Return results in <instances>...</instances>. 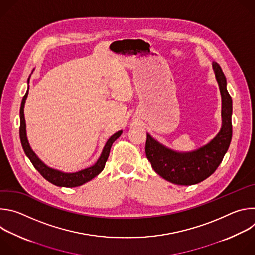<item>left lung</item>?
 <instances>
[{
	"instance_id": "obj_1",
	"label": "left lung",
	"mask_w": 255,
	"mask_h": 255,
	"mask_svg": "<svg viewBox=\"0 0 255 255\" xmlns=\"http://www.w3.org/2000/svg\"><path fill=\"white\" fill-rule=\"evenodd\" d=\"M212 66L222 99V126L219 133L204 146L187 152L172 150L147 133L146 157L154 171L169 183L179 186L201 183L214 173L229 148L232 138V99L220 65L213 61Z\"/></svg>"
}]
</instances>
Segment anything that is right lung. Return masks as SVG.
Masks as SVG:
<instances>
[{"instance_id": "obj_1", "label": "right lung", "mask_w": 255, "mask_h": 255, "mask_svg": "<svg viewBox=\"0 0 255 255\" xmlns=\"http://www.w3.org/2000/svg\"><path fill=\"white\" fill-rule=\"evenodd\" d=\"M29 81H30V77L28 79V84H29ZM28 92H29V86H28V90H27L25 96L23 97V100L21 103V108H20V140H21V144H22V147L24 149L25 154L30 159V161L32 162L34 167L37 169L40 172V174L46 180H48L49 183H51L57 187H64V188L80 187V186L88 183V181L93 179L95 176H97L105 167L106 161L109 157V153H110V149L112 147V144L121 136L123 131L121 130V131L116 132L114 135H112L110 138L108 139L99 159L97 160V162L95 164H93L90 167L81 169L76 172H63L61 170L49 167L32 150V148L30 147V144L28 142V139H27L24 107H25L26 99L28 97Z\"/></svg>"}]
</instances>
